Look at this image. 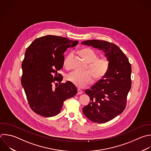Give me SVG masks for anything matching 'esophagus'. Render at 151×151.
<instances>
[{"label":"esophagus","mask_w":151,"mask_h":151,"mask_svg":"<svg viewBox=\"0 0 151 151\" xmlns=\"http://www.w3.org/2000/svg\"><path fill=\"white\" fill-rule=\"evenodd\" d=\"M83 93V91L82 90H81L80 89H77V94H81Z\"/></svg>","instance_id":"obj_1"}]
</instances>
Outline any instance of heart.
<instances>
[{
  "mask_svg": "<svg viewBox=\"0 0 151 151\" xmlns=\"http://www.w3.org/2000/svg\"><path fill=\"white\" fill-rule=\"evenodd\" d=\"M80 55L89 63L88 70L91 72L80 73L73 71L67 76V80L78 88H83L90 84L93 77L96 80L102 78L107 73L109 68V61L107 58H97V54L91 48H84L80 51ZM73 53L70 54L64 61L66 67H70V60L73 57Z\"/></svg>",
  "mask_w": 151,
  "mask_h": 151,
  "instance_id": "obj_1",
  "label": "heart"
}]
</instances>
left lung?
Here are the masks:
<instances>
[{"label":"left lung","mask_w":151,"mask_h":151,"mask_svg":"<svg viewBox=\"0 0 151 151\" xmlns=\"http://www.w3.org/2000/svg\"><path fill=\"white\" fill-rule=\"evenodd\" d=\"M82 45L102 50L109 61L107 74L90 89L85 91L90 102L83 108L84 114L93 122L106 123L121 114L126 106L131 88V65L116 45L103 40H87Z\"/></svg>","instance_id":"8db88e82"}]
</instances>
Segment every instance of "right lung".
Instances as JSON below:
<instances>
[{"label": "right lung", "instance_id": "add662e5", "mask_svg": "<svg viewBox=\"0 0 151 151\" xmlns=\"http://www.w3.org/2000/svg\"><path fill=\"white\" fill-rule=\"evenodd\" d=\"M78 43L62 37L46 35L37 38L27 48L22 63L21 84L35 113L54 116L61 111L64 101L77 93L71 82L60 84L63 77L58 74V78L57 71L63 68L64 52ZM55 81L60 84L53 88Z\"/></svg>", "mask_w": 151, "mask_h": 151}]
</instances>
